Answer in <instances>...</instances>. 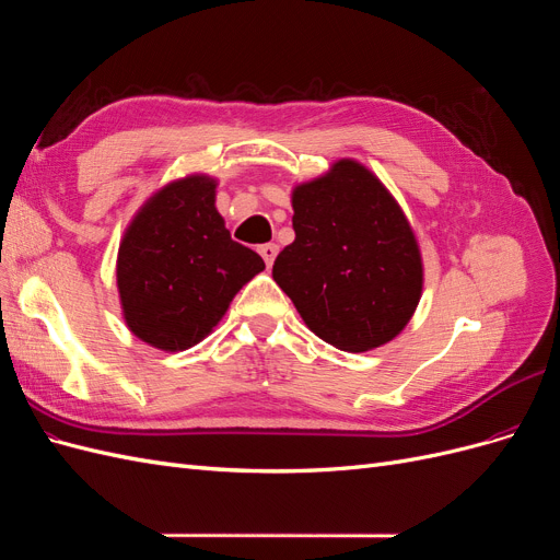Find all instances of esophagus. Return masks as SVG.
<instances>
[{"label":"esophagus","instance_id":"1","mask_svg":"<svg viewBox=\"0 0 560 560\" xmlns=\"http://www.w3.org/2000/svg\"><path fill=\"white\" fill-rule=\"evenodd\" d=\"M259 254H261V257H264L266 266L270 268V266H273L276 257H278V245H276V243H266V245H259Z\"/></svg>","mask_w":560,"mask_h":560}]
</instances>
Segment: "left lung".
<instances>
[{
  "label": "left lung",
  "mask_w": 560,
  "mask_h": 560,
  "mask_svg": "<svg viewBox=\"0 0 560 560\" xmlns=\"http://www.w3.org/2000/svg\"><path fill=\"white\" fill-rule=\"evenodd\" d=\"M296 238L273 280L329 346L366 352L409 325L422 294L416 233L383 182L352 159L294 186Z\"/></svg>",
  "instance_id": "1"
}]
</instances>
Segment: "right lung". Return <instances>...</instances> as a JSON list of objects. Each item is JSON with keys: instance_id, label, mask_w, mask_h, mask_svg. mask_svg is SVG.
<instances>
[{"instance_id": "1", "label": "right lung", "mask_w": 560, "mask_h": 560, "mask_svg": "<svg viewBox=\"0 0 560 560\" xmlns=\"http://www.w3.org/2000/svg\"><path fill=\"white\" fill-rule=\"evenodd\" d=\"M214 198L217 179L208 175L165 184L132 217L118 245L124 319L159 350L200 343L243 284L266 268L257 252L231 241Z\"/></svg>"}]
</instances>
